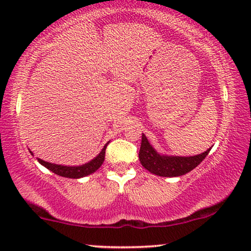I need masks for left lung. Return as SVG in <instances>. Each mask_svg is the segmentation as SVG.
<instances>
[{
  "instance_id": "8db88e82",
  "label": "left lung",
  "mask_w": 251,
  "mask_h": 251,
  "mask_svg": "<svg viewBox=\"0 0 251 251\" xmlns=\"http://www.w3.org/2000/svg\"><path fill=\"white\" fill-rule=\"evenodd\" d=\"M211 147L204 153L195 156H168L157 154L150 145L146 136H142V145L139 150V160L143 167L154 175L162 177H177L190 173L205 159Z\"/></svg>"
}]
</instances>
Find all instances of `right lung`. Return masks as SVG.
I'll return each mask as SVG.
<instances>
[{"label": "right lung", "instance_id": "right-lung-1", "mask_svg": "<svg viewBox=\"0 0 251 251\" xmlns=\"http://www.w3.org/2000/svg\"><path fill=\"white\" fill-rule=\"evenodd\" d=\"M107 145H108V143L106 144V145L104 146V149L101 150V152L99 153L94 160H91L90 162H88L85 164H82V166L67 167V166H59V164L46 162V161H43L41 159H37V161H39L42 166H44L49 170L52 171L53 174L58 175V176L67 177V178H81V177L88 176V175L95 173V171L101 166L102 162H104V160H105V151H106V147H107Z\"/></svg>", "mask_w": 251, "mask_h": 251}]
</instances>
